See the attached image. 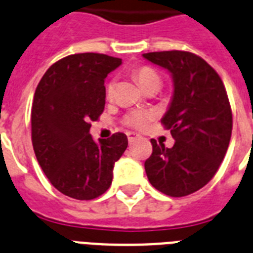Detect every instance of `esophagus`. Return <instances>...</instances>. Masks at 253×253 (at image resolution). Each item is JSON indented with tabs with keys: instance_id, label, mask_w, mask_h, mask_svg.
<instances>
[{
	"instance_id": "esophagus-1",
	"label": "esophagus",
	"mask_w": 253,
	"mask_h": 253,
	"mask_svg": "<svg viewBox=\"0 0 253 253\" xmlns=\"http://www.w3.org/2000/svg\"><path fill=\"white\" fill-rule=\"evenodd\" d=\"M127 137H128V141H130V143H132L133 140H136L137 137H140V135L139 133H136V132H127Z\"/></svg>"
}]
</instances>
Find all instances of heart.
Returning a JSON list of instances; mask_svg holds the SVG:
<instances>
[{
	"instance_id": "b5f03b06",
	"label": "heart",
	"mask_w": 253,
	"mask_h": 253,
	"mask_svg": "<svg viewBox=\"0 0 253 253\" xmlns=\"http://www.w3.org/2000/svg\"><path fill=\"white\" fill-rule=\"evenodd\" d=\"M133 77L136 78L139 84L145 90L146 87L153 86V84H161V78L157 74L154 69L149 67H140L135 69L133 72ZM114 94V84L110 82L107 86V97H112ZM154 118V113L149 110H132L130 113L125 116V123L127 126L137 128V130H143L149 125L150 121Z\"/></svg>"
}]
</instances>
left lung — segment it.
Returning a JSON list of instances; mask_svg holds the SVG:
<instances>
[{"mask_svg":"<svg viewBox=\"0 0 253 253\" xmlns=\"http://www.w3.org/2000/svg\"><path fill=\"white\" fill-rule=\"evenodd\" d=\"M146 60L165 68L173 81V95L162 118L175 139L172 148L153 145L145 172L157 190L169 197L197 192L217 172L233 128V116L221 78L201 56L189 51L143 54Z\"/></svg>","mask_w":253,"mask_h":253,"instance_id":"obj_1","label":"left lung"}]
</instances>
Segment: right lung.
Masks as SVG:
<instances>
[{"mask_svg": "<svg viewBox=\"0 0 253 253\" xmlns=\"http://www.w3.org/2000/svg\"><path fill=\"white\" fill-rule=\"evenodd\" d=\"M122 64L95 52L65 56L48 68L32 104V143L36 158L59 192L80 201L104 194L114 163L128 140L122 132L96 143L88 131L105 107L104 80Z\"/></svg>", "mask_w": 253, "mask_h": 253, "instance_id": "obj_1", "label": "right lung"}]
</instances>
